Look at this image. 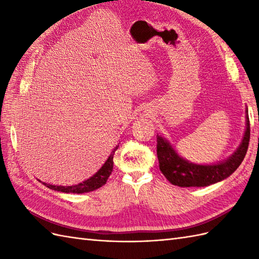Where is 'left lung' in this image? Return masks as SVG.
Masks as SVG:
<instances>
[{"label": "left lung", "instance_id": "1", "mask_svg": "<svg viewBox=\"0 0 259 259\" xmlns=\"http://www.w3.org/2000/svg\"><path fill=\"white\" fill-rule=\"evenodd\" d=\"M246 110V130L241 144L226 160L213 164H197L180 157L171 145L161 136H157L159 168L170 183L179 187H206L229 177L243 162L248 149L250 125Z\"/></svg>", "mask_w": 259, "mask_h": 259}]
</instances>
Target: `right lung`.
Segmentation results:
<instances>
[{
  "instance_id": "1",
  "label": "right lung",
  "mask_w": 259,
  "mask_h": 259,
  "mask_svg": "<svg viewBox=\"0 0 259 259\" xmlns=\"http://www.w3.org/2000/svg\"><path fill=\"white\" fill-rule=\"evenodd\" d=\"M117 146L111 152V155L109 156L107 159V161L104 162L103 166L98 170V172L90 177L89 179L84 180L83 183H80L78 185L74 186H56V185H49L47 183H42L45 186H47L48 188L57 190V191H61V192H67V194H83V192H89L93 191L98 188H100L104 184L107 183V180L109 178V176L111 175L112 169H113V155L114 151L118 149Z\"/></svg>"
}]
</instances>
